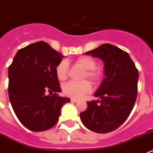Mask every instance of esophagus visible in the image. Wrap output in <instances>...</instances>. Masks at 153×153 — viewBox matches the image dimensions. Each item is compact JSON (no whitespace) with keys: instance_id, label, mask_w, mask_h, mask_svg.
Listing matches in <instances>:
<instances>
[{"instance_id":"34e87169","label":"esophagus","mask_w":153,"mask_h":153,"mask_svg":"<svg viewBox=\"0 0 153 153\" xmlns=\"http://www.w3.org/2000/svg\"><path fill=\"white\" fill-rule=\"evenodd\" d=\"M71 102H78V100H77V99H71Z\"/></svg>"}]
</instances>
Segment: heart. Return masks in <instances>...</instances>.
I'll return each mask as SVG.
<instances>
[{"instance_id": "1", "label": "heart", "mask_w": 153, "mask_h": 153, "mask_svg": "<svg viewBox=\"0 0 153 153\" xmlns=\"http://www.w3.org/2000/svg\"><path fill=\"white\" fill-rule=\"evenodd\" d=\"M75 65L85 69L83 78H88L94 85H99L104 77V72L100 68H97V62L95 58L90 56H81L75 61ZM70 65L67 60L63 59L57 65L55 73L58 78L65 81L68 76ZM91 90L90 82L87 80L80 82H68L63 86V92L65 95L73 99H81Z\"/></svg>"}]
</instances>
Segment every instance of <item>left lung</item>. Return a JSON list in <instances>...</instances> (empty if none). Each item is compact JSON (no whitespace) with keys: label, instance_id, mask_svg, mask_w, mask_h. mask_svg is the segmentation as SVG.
<instances>
[{"label":"left lung","instance_id":"8db88e82","mask_svg":"<svg viewBox=\"0 0 153 153\" xmlns=\"http://www.w3.org/2000/svg\"><path fill=\"white\" fill-rule=\"evenodd\" d=\"M104 62L105 78L95 97L87 102L80 119L88 129L107 133L118 128L130 115L138 94L139 71L128 54L110 44L85 52Z\"/></svg>","mask_w":153,"mask_h":153}]
</instances>
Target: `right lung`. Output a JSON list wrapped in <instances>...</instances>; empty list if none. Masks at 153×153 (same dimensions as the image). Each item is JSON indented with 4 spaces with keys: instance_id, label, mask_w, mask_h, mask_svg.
<instances>
[{
    "instance_id": "obj_1",
    "label": "right lung",
    "mask_w": 153,
    "mask_h": 153,
    "mask_svg": "<svg viewBox=\"0 0 153 153\" xmlns=\"http://www.w3.org/2000/svg\"><path fill=\"white\" fill-rule=\"evenodd\" d=\"M62 55L45 42L20 49L8 68V95L18 119L33 132L52 128L70 99L62 91L55 68Z\"/></svg>"
}]
</instances>
